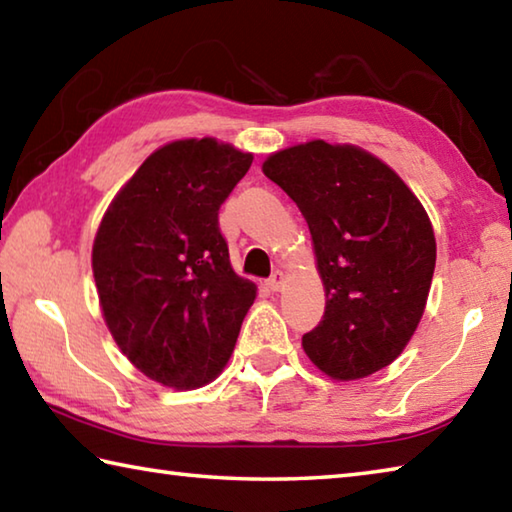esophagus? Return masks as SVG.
<instances>
[{"instance_id": "1", "label": "esophagus", "mask_w": 512, "mask_h": 512, "mask_svg": "<svg viewBox=\"0 0 512 512\" xmlns=\"http://www.w3.org/2000/svg\"><path fill=\"white\" fill-rule=\"evenodd\" d=\"M284 282H286V277H284V273L282 271H275L271 277H268V282H266V286L271 288V291H282V286H284Z\"/></svg>"}]
</instances>
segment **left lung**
Instances as JSON below:
<instances>
[{
	"label": "left lung",
	"instance_id": "left-lung-1",
	"mask_svg": "<svg viewBox=\"0 0 512 512\" xmlns=\"http://www.w3.org/2000/svg\"><path fill=\"white\" fill-rule=\"evenodd\" d=\"M262 170L309 224L327 293L320 324L302 338L306 356L333 380L392 365L423 318L436 264L421 201L356 145H293L268 156Z\"/></svg>",
	"mask_w": 512,
	"mask_h": 512
}]
</instances>
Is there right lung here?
<instances>
[{
    "instance_id": "right-lung-1",
    "label": "right lung",
    "mask_w": 512,
    "mask_h": 512,
    "mask_svg": "<svg viewBox=\"0 0 512 512\" xmlns=\"http://www.w3.org/2000/svg\"><path fill=\"white\" fill-rule=\"evenodd\" d=\"M253 154L215 138L159 147L109 203L91 268L116 345L172 389L226 367L257 286L230 266L219 208Z\"/></svg>"
}]
</instances>
